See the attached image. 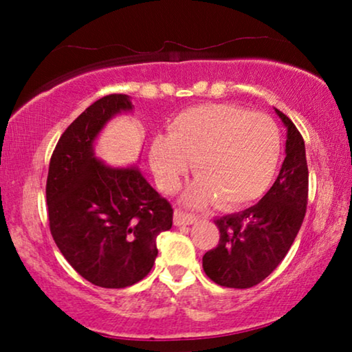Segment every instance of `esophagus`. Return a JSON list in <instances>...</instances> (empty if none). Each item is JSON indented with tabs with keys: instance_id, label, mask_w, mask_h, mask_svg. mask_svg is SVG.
<instances>
[{
	"instance_id": "esophagus-1",
	"label": "esophagus",
	"mask_w": 352,
	"mask_h": 352,
	"mask_svg": "<svg viewBox=\"0 0 352 352\" xmlns=\"http://www.w3.org/2000/svg\"><path fill=\"white\" fill-rule=\"evenodd\" d=\"M173 223L175 226H189L197 223V218L194 214L186 213L182 210H175V214H173Z\"/></svg>"
}]
</instances>
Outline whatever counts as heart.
Here are the masks:
<instances>
[{"instance_id":"heart-1","label":"heart","mask_w":352,"mask_h":352,"mask_svg":"<svg viewBox=\"0 0 352 352\" xmlns=\"http://www.w3.org/2000/svg\"><path fill=\"white\" fill-rule=\"evenodd\" d=\"M282 134L266 113L235 104L187 109L153 136L148 163L158 187L171 192L189 170L197 179L182 195L189 206L213 204L230 211L261 199L276 179Z\"/></svg>"}]
</instances>
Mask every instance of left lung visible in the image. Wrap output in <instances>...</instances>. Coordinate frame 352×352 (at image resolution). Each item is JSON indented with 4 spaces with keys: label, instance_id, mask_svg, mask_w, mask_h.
<instances>
[{
    "label": "left lung",
    "instance_id": "1",
    "mask_svg": "<svg viewBox=\"0 0 352 352\" xmlns=\"http://www.w3.org/2000/svg\"><path fill=\"white\" fill-rule=\"evenodd\" d=\"M274 110L287 128V157L256 205L214 219L219 243L204 254V271L221 287L250 288L264 280L285 258L305 219L309 181L305 141L292 120Z\"/></svg>",
    "mask_w": 352,
    "mask_h": 352
}]
</instances>
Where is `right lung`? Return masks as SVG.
<instances>
[{"instance_id":"obj_1","label":"right lung","mask_w":352,"mask_h":352,"mask_svg":"<svg viewBox=\"0 0 352 352\" xmlns=\"http://www.w3.org/2000/svg\"><path fill=\"white\" fill-rule=\"evenodd\" d=\"M126 94L91 104L52 152L46 204L52 239L86 280L124 288L151 272L157 237L173 226V208L136 165L110 166L94 152L110 120L133 112Z\"/></svg>"}]
</instances>
